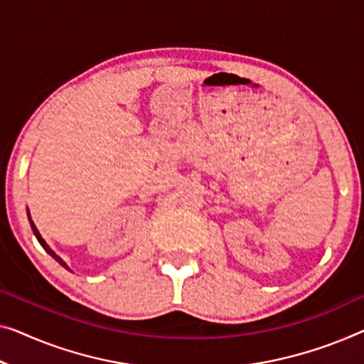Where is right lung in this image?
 <instances>
[{
  "label": "right lung",
  "instance_id": "1",
  "mask_svg": "<svg viewBox=\"0 0 364 364\" xmlns=\"http://www.w3.org/2000/svg\"><path fill=\"white\" fill-rule=\"evenodd\" d=\"M27 215H29V210H27ZM29 222H31L32 232H34V235L37 237V240H39V243H41V245L43 247V250H46V252H47L48 255H52V257H53V258H55V259H57V262H58V263H60L63 268H67V269H70V268H68V264H67V263H65V262H63V259H62L60 257H58V255H55V253H53V250H52V248L47 245V243H46V240H43V238H42V235L39 234V230H37V227L34 225V222H32V219H31V215H29Z\"/></svg>",
  "mask_w": 364,
  "mask_h": 364
}]
</instances>
